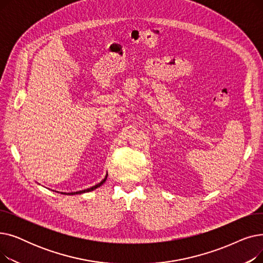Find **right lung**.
Here are the masks:
<instances>
[{"instance_id": "1", "label": "right lung", "mask_w": 263, "mask_h": 263, "mask_svg": "<svg viewBox=\"0 0 263 263\" xmlns=\"http://www.w3.org/2000/svg\"><path fill=\"white\" fill-rule=\"evenodd\" d=\"M106 178H107V175L105 176V178L103 179V180L100 182V183H98V184H96V185H93V186H91V187H89V189H86V190H83V191H79V192H71V193H68V195H74V194H82V193H86V192H90V191H93V190H96L97 187H99V186H101L104 182H105V180H106ZM64 194H66V193H64Z\"/></svg>"}]
</instances>
